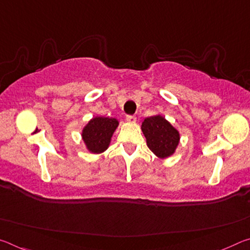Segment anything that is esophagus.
<instances>
[{"instance_id":"obj_1","label":"esophagus","mask_w":250,"mask_h":250,"mask_svg":"<svg viewBox=\"0 0 250 250\" xmlns=\"http://www.w3.org/2000/svg\"><path fill=\"white\" fill-rule=\"evenodd\" d=\"M125 120H126V122H129V124H134V122H136V117H134V116H126Z\"/></svg>"}]
</instances>
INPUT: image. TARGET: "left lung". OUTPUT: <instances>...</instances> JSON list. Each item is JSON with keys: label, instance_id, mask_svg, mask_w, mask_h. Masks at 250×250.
I'll list each match as a JSON object with an SVG mask.
<instances>
[{"label": "left lung", "instance_id": "obj_1", "mask_svg": "<svg viewBox=\"0 0 250 250\" xmlns=\"http://www.w3.org/2000/svg\"><path fill=\"white\" fill-rule=\"evenodd\" d=\"M141 130L146 137V146L158 158L165 159L175 153L179 145L180 134L164 117L146 118Z\"/></svg>", "mask_w": 250, "mask_h": 250}]
</instances>
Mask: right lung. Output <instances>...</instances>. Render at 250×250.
I'll list each match as a JSON object with an SVG mask.
<instances>
[{
	"label": "right lung",
	"instance_id": "add662e5",
	"mask_svg": "<svg viewBox=\"0 0 250 250\" xmlns=\"http://www.w3.org/2000/svg\"><path fill=\"white\" fill-rule=\"evenodd\" d=\"M119 125L114 118L96 117L82 130V139L86 149L92 153H101L108 149L113 132Z\"/></svg>",
	"mask_w": 250,
	"mask_h": 250
}]
</instances>
